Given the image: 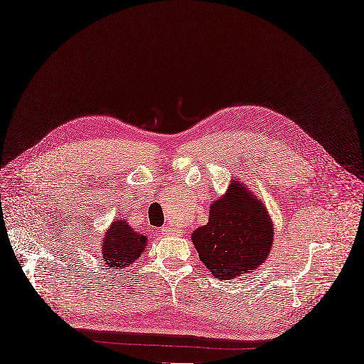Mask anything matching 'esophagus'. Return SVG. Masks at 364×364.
Here are the masks:
<instances>
[{"label":"esophagus","instance_id":"1","mask_svg":"<svg viewBox=\"0 0 364 364\" xmlns=\"http://www.w3.org/2000/svg\"><path fill=\"white\" fill-rule=\"evenodd\" d=\"M161 232L164 233V235H171V233H173V230H171L170 228H162V229H161Z\"/></svg>","mask_w":364,"mask_h":364}]
</instances>
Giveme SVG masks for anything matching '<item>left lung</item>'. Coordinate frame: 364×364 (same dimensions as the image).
Here are the masks:
<instances>
[{
	"label": "left lung",
	"mask_w": 364,
	"mask_h": 364,
	"mask_svg": "<svg viewBox=\"0 0 364 364\" xmlns=\"http://www.w3.org/2000/svg\"><path fill=\"white\" fill-rule=\"evenodd\" d=\"M272 235L267 208L248 188L233 181L228 193L210 205L208 224L196 229L191 237L210 274L232 280L267 260Z\"/></svg>",
	"instance_id": "8db88e82"
}]
</instances>
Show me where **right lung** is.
Listing matches in <instances>:
<instances>
[{"label": "right lung", "instance_id": "obj_1", "mask_svg": "<svg viewBox=\"0 0 364 364\" xmlns=\"http://www.w3.org/2000/svg\"><path fill=\"white\" fill-rule=\"evenodd\" d=\"M147 237L136 233L124 220L112 221L102 241V259L111 269L131 267L141 256Z\"/></svg>", "mask_w": 364, "mask_h": 364}]
</instances>
